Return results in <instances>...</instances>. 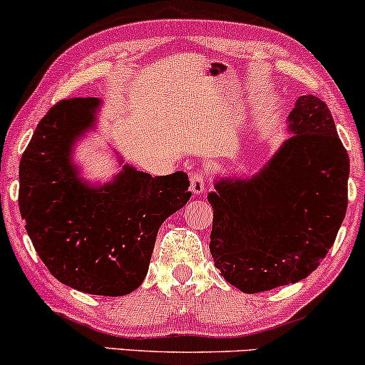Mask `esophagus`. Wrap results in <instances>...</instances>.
Here are the masks:
<instances>
[{"instance_id": "obj_1", "label": "esophagus", "mask_w": 365, "mask_h": 365, "mask_svg": "<svg viewBox=\"0 0 365 365\" xmlns=\"http://www.w3.org/2000/svg\"><path fill=\"white\" fill-rule=\"evenodd\" d=\"M190 190L193 195H203L205 190H207V178L202 174V172H193L190 178Z\"/></svg>"}]
</instances>
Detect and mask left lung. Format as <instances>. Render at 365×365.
Masks as SVG:
<instances>
[{"label":"left lung","mask_w":365,"mask_h":365,"mask_svg":"<svg viewBox=\"0 0 365 365\" xmlns=\"http://www.w3.org/2000/svg\"><path fill=\"white\" fill-rule=\"evenodd\" d=\"M286 139L252 178H219L210 253L243 293L293 284L315 271L346 214L350 160L333 115L314 94L288 115Z\"/></svg>","instance_id":"8db88e82"}]
</instances>
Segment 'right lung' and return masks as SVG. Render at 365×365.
<instances>
[{
    "mask_svg": "<svg viewBox=\"0 0 365 365\" xmlns=\"http://www.w3.org/2000/svg\"><path fill=\"white\" fill-rule=\"evenodd\" d=\"M100 106V98L61 100L41 118L20 160L19 207L53 277L77 292L124 297L146 277L163 220L190 200V179L181 170L151 178L133 165L101 186L81 178L72 151Z\"/></svg>",
    "mask_w": 365,
    "mask_h": 365,
    "instance_id": "right-lung-1",
    "label": "right lung"
}]
</instances>
